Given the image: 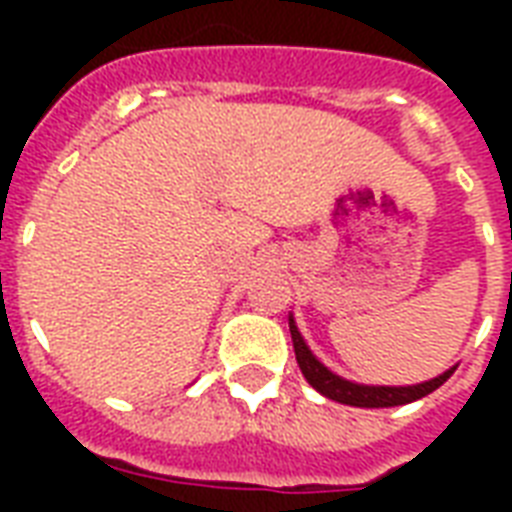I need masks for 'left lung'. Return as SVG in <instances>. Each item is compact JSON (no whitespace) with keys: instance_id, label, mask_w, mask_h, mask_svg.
Returning <instances> with one entry per match:
<instances>
[{"instance_id":"1","label":"left lung","mask_w":512,"mask_h":512,"mask_svg":"<svg viewBox=\"0 0 512 512\" xmlns=\"http://www.w3.org/2000/svg\"><path fill=\"white\" fill-rule=\"evenodd\" d=\"M289 332H292V345H295L297 364H300V372L305 374V380L311 382L313 388L319 390L321 396L332 398V401H340V404L350 406H366V409H380V406H401L412 404L417 398L428 396L436 388H441L449 377H452L454 369L438 374L436 380L422 382V385H406V388H388V385H358V382H348L332 374L327 366L321 364L319 358L313 356L311 348L305 345L303 335L297 332L295 319L289 316Z\"/></svg>"}]
</instances>
